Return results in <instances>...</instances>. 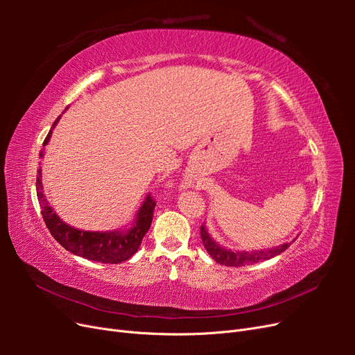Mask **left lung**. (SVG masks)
Returning <instances> with one entry per match:
<instances>
[{
    "label": "left lung",
    "instance_id": "1",
    "mask_svg": "<svg viewBox=\"0 0 355 355\" xmlns=\"http://www.w3.org/2000/svg\"><path fill=\"white\" fill-rule=\"evenodd\" d=\"M200 235H201L204 249L207 250V253L213 257L214 261L220 265H225V266H245V265H252V263L271 259V257L283 253L286 249H288L290 244H292V243H286L283 245H277V247H272V249H268V250L231 252V250L223 249V247L214 243L210 239L207 231L204 230V225L200 228Z\"/></svg>",
    "mask_w": 355,
    "mask_h": 355
}]
</instances>
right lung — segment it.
I'll return each instance as SVG.
<instances>
[{
  "mask_svg": "<svg viewBox=\"0 0 355 355\" xmlns=\"http://www.w3.org/2000/svg\"><path fill=\"white\" fill-rule=\"evenodd\" d=\"M58 121L59 118H56V121L53 123L51 130L44 139L42 146H46L49 144L53 128H55ZM42 153H44V149H41L40 153L41 158ZM37 197L41 207L42 219H44L46 227L53 235V239H55L62 247H65L68 252L81 256L84 259H90L102 263H121L127 259H130V257L137 252L139 245H141L149 227H151L153 214L157 204V201L151 196H148L142 204L141 210L137 211L135 225L125 232H89L75 230L65 222H62L58 214L49 206L44 194H42L41 168H38L37 175Z\"/></svg>",
  "mask_w": 355,
  "mask_h": 355,
  "instance_id": "1",
  "label": "right lung"
}]
</instances>
